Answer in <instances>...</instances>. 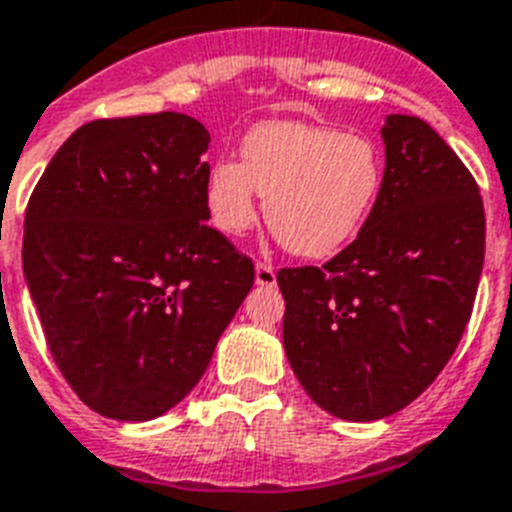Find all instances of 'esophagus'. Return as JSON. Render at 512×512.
I'll list each match as a JSON object with an SVG mask.
<instances>
[{
    "instance_id": "1",
    "label": "esophagus",
    "mask_w": 512,
    "mask_h": 512,
    "mask_svg": "<svg viewBox=\"0 0 512 512\" xmlns=\"http://www.w3.org/2000/svg\"><path fill=\"white\" fill-rule=\"evenodd\" d=\"M253 274H256V285H259V287H274V285H277V274H274L272 266L256 264Z\"/></svg>"
}]
</instances>
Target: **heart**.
I'll use <instances>...</instances> for the list:
<instances>
[{
	"label": "heart",
	"instance_id": "obj_1",
	"mask_svg": "<svg viewBox=\"0 0 512 512\" xmlns=\"http://www.w3.org/2000/svg\"><path fill=\"white\" fill-rule=\"evenodd\" d=\"M383 186L381 152L360 134L300 121H266L243 139V163L209 168L212 225L243 235L256 222V191L274 238L303 259H329L368 222Z\"/></svg>",
	"mask_w": 512,
	"mask_h": 512
}]
</instances>
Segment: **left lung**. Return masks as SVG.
Segmentation results:
<instances>
[{
  "instance_id": "left-lung-1",
  "label": "left lung",
  "mask_w": 512,
  "mask_h": 512,
  "mask_svg": "<svg viewBox=\"0 0 512 512\" xmlns=\"http://www.w3.org/2000/svg\"><path fill=\"white\" fill-rule=\"evenodd\" d=\"M381 196L329 264L279 269L282 342L323 412L349 422L396 414L456 352L484 266L479 186L417 116L391 113Z\"/></svg>"
}]
</instances>
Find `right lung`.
Wrapping results in <instances>:
<instances>
[{"label":"right lung","instance_id":"right-lung-1","mask_svg":"<svg viewBox=\"0 0 512 512\" xmlns=\"http://www.w3.org/2000/svg\"><path fill=\"white\" fill-rule=\"evenodd\" d=\"M207 150L186 113L90 121L30 196V300L61 375L108 419L186 399L253 287L251 259L207 225Z\"/></svg>","mask_w":512,"mask_h":512}]
</instances>
